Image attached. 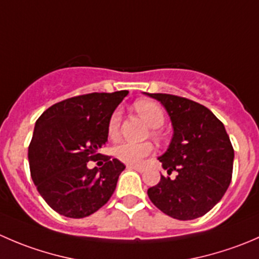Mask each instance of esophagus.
Returning <instances> with one entry per match:
<instances>
[{
  "label": "esophagus",
  "instance_id": "esophagus-1",
  "mask_svg": "<svg viewBox=\"0 0 259 259\" xmlns=\"http://www.w3.org/2000/svg\"><path fill=\"white\" fill-rule=\"evenodd\" d=\"M126 168L127 169H134V170H138V171H143V170H144V169H143V166L134 165V164H127Z\"/></svg>",
  "mask_w": 259,
  "mask_h": 259
}]
</instances>
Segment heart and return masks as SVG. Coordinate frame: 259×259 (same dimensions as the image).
<instances>
[{
	"label": "heart",
	"mask_w": 259,
	"mask_h": 259,
	"mask_svg": "<svg viewBox=\"0 0 259 259\" xmlns=\"http://www.w3.org/2000/svg\"><path fill=\"white\" fill-rule=\"evenodd\" d=\"M135 110L139 113L140 116L150 125L153 129H158L165 121V114L159 104L150 100H139L134 104ZM120 121H121V113L120 110H115L111 114L108 122V134L110 138L116 137L119 133ZM156 134V132H154ZM151 151V145L148 143H130L124 142L116 145L114 149V154L117 159L124 163L137 164L140 159L149 155Z\"/></svg>",
	"instance_id": "obj_1"
}]
</instances>
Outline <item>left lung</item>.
<instances>
[{
	"instance_id": "left-lung-1",
	"label": "left lung",
	"mask_w": 259,
	"mask_h": 259,
	"mask_svg": "<svg viewBox=\"0 0 259 259\" xmlns=\"http://www.w3.org/2000/svg\"><path fill=\"white\" fill-rule=\"evenodd\" d=\"M170 116L173 138L159 161L174 179L160 177L148 195L156 208L179 221L208 213L232 180L234 150L223 122L208 108L170 94H146Z\"/></svg>"
}]
</instances>
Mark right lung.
<instances>
[{
  "mask_svg": "<svg viewBox=\"0 0 259 259\" xmlns=\"http://www.w3.org/2000/svg\"><path fill=\"white\" fill-rule=\"evenodd\" d=\"M129 91L91 93L50 106L37 119L28 146L31 178L55 211L67 218H85L108 203L125 165L104 155L111 114Z\"/></svg>",
  "mask_w": 259,
  "mask_h": 259,
  "instance_id": "obj_1",
  "label": "right lung"
}]
</instances>
